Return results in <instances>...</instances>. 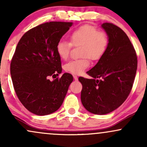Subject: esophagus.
<instances>
[{"instance_id": "1", "label": "esophagus", "mask_w": 147, "mask_h": 147, "mask_svg": "<svg viewBox=\"0 0 147 147\" xmlns=\"http://www.w3.org/2000/svg\"><path fill=\"white\" fill-rule=\"evenodd\" d=\"M73 77H74V79H75V81H77V80H78V77H77V76L74 75V76H73Z\"/></svg>"}]
</instances>
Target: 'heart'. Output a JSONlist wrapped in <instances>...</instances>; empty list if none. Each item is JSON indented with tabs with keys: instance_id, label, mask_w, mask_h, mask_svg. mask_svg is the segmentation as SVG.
<instances>
[{
	"instance_id": "b5f03b06",
	"label": "heart",
	"mask_w": 147,
	"mask_h": 147,
	"mask_svg": "<svg viewBox=\"0 0 147 147\" xmlns=\"http://www.w3.org/2000/svg\"><path fill=\"white\" fill-rule=\"evenodd\" d=\"M70 42L60 40L56 45L57 55L62 59H66L70 55L72 45H81L79 59L71 60L65 64L64 70L73 75H80L88 67L90 58L92 61L100 59L109 44V38L105 32L99 31L91 25H86L74 30L70 36Z\"/></svg>"
}]
</instances>
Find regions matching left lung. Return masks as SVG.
I'll use <instances>...</instances> for the list:
<instances>
[{"label": "left lung", "mask_w": 147, "mask_h": 147, "mask_svg": "<svg viewBox=\"0 0 147 147\" xmlns=\"http://www.w3.org/2000/svg\"><path fill=\"white\" fill-rule=\"evenodd\" d=\"M101 27L109 38L104 55L88 75L79 77L81 101L88 111L105 115L120 106L132 89L138 67L136 51L129 37L119 27L104 23Z\"/></svg>", "instance_id": "1"}]
</instances>
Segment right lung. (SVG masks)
Segmentation results:
<instances>
[{
    "instance_id": "1",
    "label": "right lung",
    "mask_w": 147,
    "mask_h": 147,
    "mask_svg": "<svg viewBox=\"0 0 147 147\" xmlns=\"http://www.w3.org/2000/svg\"><path fill=\"white\" fill-rule=\"evenodd\" d=\"M72 24L43 23L25 33L16 46L10 65L13 86L22 104L37 115L58 110L73 81L69 73L53 81L49 79L50 76L61 73L56 45Z\"/></svg>"
}]
</instances>
